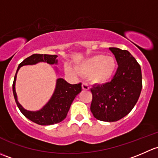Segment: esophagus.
Masks as SVG:
<instances>
[{
	"label": "esophagus",
	"instance_id": "esophagus-1",
	"mask_svg": "<svg viewBox=\"0 0 158 158\" xmlns=\"http://www.w3.org/2000/svg\"><path fill=\"white\" fill-rule=\"evenodd\" d=\"M82 89L84 90H89V86L87 85L85 83H83L82 84Z\"/></svg>",
	"mask_w": 158,
	"mask_h": 158
}]
</instances>
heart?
I'll return each instance as SVG.
<instances>
[{
    "label": "heart",
    "mask_w": 158,
    "mask_h": 158,
    "mask_svg": "<svg viewBox=\"0 0 158 158\" xmlns=\"http://www.w3.org/2000/svg\"><path fill=\"white\" fill-rule=\"evenodd\" d=\"M115 68V58L103 55H93L76 65V70L79 74L88 75L89 81L96 85H103L110 81L114 75ZM64 71L69 75L78 74V72L68 64L64 66Z\"/></svg>",
    "instance_id": "obj_1"
}]
</instances>
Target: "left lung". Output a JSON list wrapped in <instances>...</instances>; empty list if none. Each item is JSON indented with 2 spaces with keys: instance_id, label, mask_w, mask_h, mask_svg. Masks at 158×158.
I'll return each instance as SVG.
<instances>
[{
  "instance_id": "left-lung-1",
  "label": "left lung",
  "mask_w": 158,
  "mask_h": 158,
  "mask_svg": "<svg viewBox=\"0 0 158 158\" xmlns=\"http://www.w3.org/2000/svg\"><path fill=\"white\" fill-rule=\"evenodd\" d=\"M118 68L113 80L91 88V113L97 119L115 122L131 112L142 88L141 70L135 58L127 50L112 47Z\"/></svg>"
}]
</instances>
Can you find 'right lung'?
Masks as SVG:
<instances>
[{"instance_id": "right-lung-1", "label": "right lung", "mask_w": 158, "mask_h": 158, "mask_svg": "<svg viewBox=\"0 0 158 158\" xmlns=\"http://www.w3.org/2000/svg\"><path fill=\"white\" fill-rule=\"evenodd\" d=\"M58 55L33 54L24 59L19 64L13 83V93L17 106L21 113L27 118L41 126H49L63 121L66 118L71 103L77 94L82 90L81 84H71L63 78L56 80L55 88L52 96L43 108L37 111H30L23 107L18 102L16 93L15 85L17 75L19 68L24 65H33L40 62H45L49 64H58ZM56 71L57 68H56Z\"/></svg>"}]
</instances>
